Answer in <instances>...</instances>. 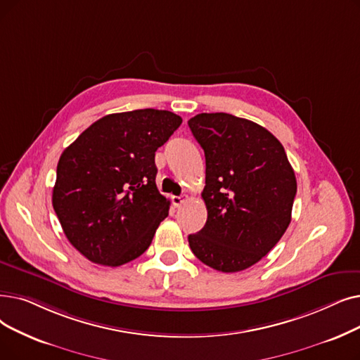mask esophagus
<instances>
[{"mask_svg":"<svg viewBox=\"0 0 360 360\" xmlns=\"http://www.w3.org/2000/svg\"><path fill=\"white\" fill-rule=\"evenodd\" d=\"M186 198H188L186 195H174V197H172V202H174L175 207H179Z\"/></svg>","mask_w":360,"mask_h":360,"instance_id":"1","label":"esophagus"}]
</instances>
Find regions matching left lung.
I'll list each match as a JSON object with an SVG mask.
<instances>
[{
  "mask_svg": "<svg viewBox=\"0 0 360 360\" xmlns=\"http://www.w3.org/2000/svg\"><path fill=\"white\" fill-rule=\"evenodd\" d=\"M188 127L205 150L207 221L188 236L193 253L221 272H240L284 236L297 193L278 139L260 124L228 113H200Z\"/></svg>",
  "mask_w": 360,
  "mask_h": 360,
  "instance_id": "1",
  "label": "left lung"
}]
</instances>
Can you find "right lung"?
Here are the masks:
<instances>
[{"instance_id": "right-lung-1", "label": "right lung", "mask_w": 360, "mask_h": 360, "mask_svg": "<svg viewBox=\"0 0 360 360\" xmlns=\"http://www.w3.org/2000/svg\"><path fill=\"white\" fill-rule=\"evenodd\" d=\"M181 123L155 108L107 115L61 153L53 207L88 260L115 268L150 247L170 206L155 186L154 155Z\"/></svg>"}]
</instances>
